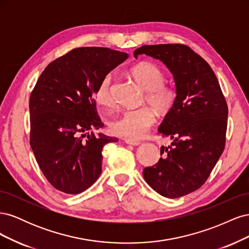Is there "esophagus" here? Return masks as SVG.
Segmentation results:
<instances>
[{"instance_id": "esophagus-1", "label": "esophagus", "mask_w": 249, "mask_h": 249, "mask_svg": "<svg viewBox=\"0 0 249 249\" xmlns=\"http://www.w3.org/2000/svg\"><path fill=\"white\" fill-rule=\"evenodd\" d=\"M124 142L126 143V144H130V145H139L140 144V140H136V139H124Z\"/></svg>"}]
</instances>
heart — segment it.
<instances>
[{
	"label": "heart",
	"mask_w": 249,
	"mask_h": 249,
	"mask_svg": "<svg viewBox=\"0 0 249 249\" xmlns=\"http://www.w3.org/2000/svg\"><path fill=\"white\" fill-rule=\"evenodd\" d=\"M131 76L145 90L144 101L161 114L169 112L178 97L176 87L165 83V73L161 67L150 62H142L130 71ZM112 76L105 74L95 91V100L101 106L109 107L113 103L111 93ZM156 112L144 106L126 110L110 124L111 131L127 139H138L144 136L156 122Z\"/></svg>",
	"instance_id": "b5f03b06"
}]
</instances>
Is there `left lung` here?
I'll use <instances>...</instances> for the list:
<instances>
[{
    "label": "left lung",
    "instance_id": "left-lung-1",
    "mask_svg": "<svg viewBox=\"0 0 249 249\" xmlns=\"http://www.w3.org/2000/svg\"><path fill=\"white\" fill-rule=\"evenodd\" d=\"M141 54L159 59L168 67L178 91L175 106L158 130L173 141L161 147L163 158L143 169V177L159 194L178 198L205 184L220 158L228 104L215 72L191 48L178 43L142 46L134 56Z\"/></svg>",
    "mask_w": 249,
    "mask_h": 249
}]
</instances>
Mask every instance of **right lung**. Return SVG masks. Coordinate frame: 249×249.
I'll return each mask as SVG.
<instances>
[{
    "label": "right lung",
    "instance_id": "add662e5",
    "mask_svg": "<svg viewBox=\"0 0 249 249\" xmlns=\"http://www.w3.org/2000/svg\"><path fill=\"white\" fill-rule=\"evenodd\" d=\"M127 58L108 48L72 49L52 61L30 95V145L38 166L57 190L78 194L102 172L103 147L117 138L87 131L104 124L95 91L105 74Z\"/></svg>",
    "mask_w": 249,
    "mask_h": 249
}]
</instances>
